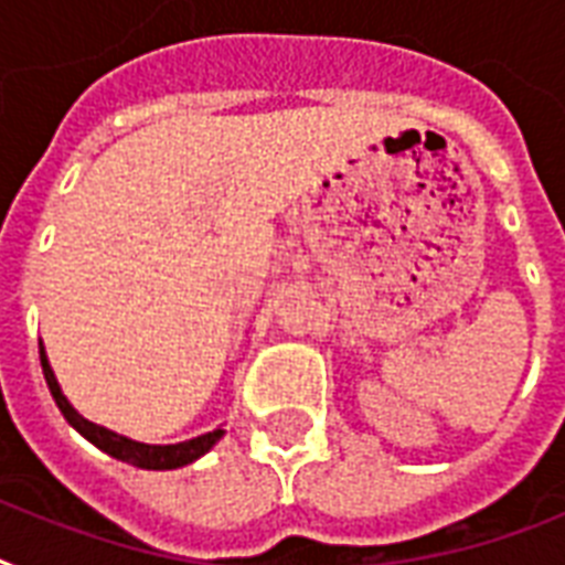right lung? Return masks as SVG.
Listing matches in <instances>:
<instances>
[{
    "label": "right lung",
    "instance_id": "add662e5",
    "mask_svg": "<svg viewBox=\"0 0 565 565\" xmlns=\"http://www.w3.org/2000/svg\"><path fill=\"white\" fill-rule=\"evenodd\" d=\"M40 366H43V377H46L49 384V393L55 398L57 411L64 413V419L73 425L78 434H82L87 443L105 451V455L117 457L122 463H131L137 469H181V466L193 463L199 460L202 455H207L216 443L222 439L225 430L222 428H213L202 437H193V439H184V443H172V446H152V443H137L131 437H122L117 430L105 428V425H96V422L84 419L82 413L75 411L70 398L64 395L61 384H57L55 372H52V363L46 358V349L40 343Z\"/></svg>",
    "mask_w": 565,
    "mask_h": 565
}]
</instances>
